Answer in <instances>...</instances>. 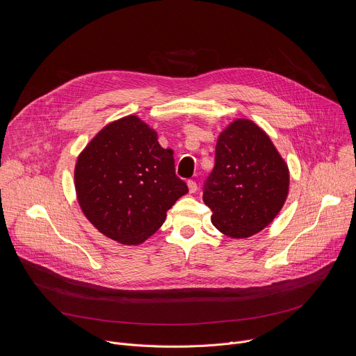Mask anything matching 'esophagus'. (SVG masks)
Returning a JSON list of instances; mask_svg holds the SVG:
<instances>
[{
    "instance_id": "1",
    "label": "esophagus",
    "mask_w": 356,
    "mask_h": 356,
    "mask_svg": "<svg viewBox=\"0 0 356 356\" xmlns=\"http://www.w3.org/2000/svg\"><path fill=\"white\" fill-rule=\"evenodd\" d=\"M187 187H188V193H195L197 191V183L193 180L187 181Z\"/></svg>"
}]
</instances>
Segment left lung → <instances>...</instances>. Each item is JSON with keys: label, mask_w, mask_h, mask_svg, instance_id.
Segmentation results:
<instances>
[{"label": "left lung", "mask_w": 356, "mask_h": 356, "mask_svg": "<svg viewBox=\"0 0 356 356\" xmlns=\"http://www.w3.org/2000/svg\"><path fill=\"white\" fill-rule=\"evenodd\" d=\"M290 172L269 135L253 121L234 120L218 136L216 166L202 201L224 235L249 238L266 228L289 195Z\"/></svg>", "instance_id": "obj_1"}]
</instances>
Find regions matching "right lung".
<instances>
[{
    "mask_svg": "<svg viewBox=\"0 0 356 356\" xmlns=\"http://www.w3.org/2000/svg\"><path fill=\"white\" fill-rule=\"evenodd\" d=\"M74 188L84 217L107 238L140 245L165 222L188 188L175 173L172 149L136 115L107 124L80 152Z\"/></svg>",
    "mask_w": 356,
    "mask_h": 356,
    "instance_id": "obj_1",
    "label": "right lung"
}]
</instances>
